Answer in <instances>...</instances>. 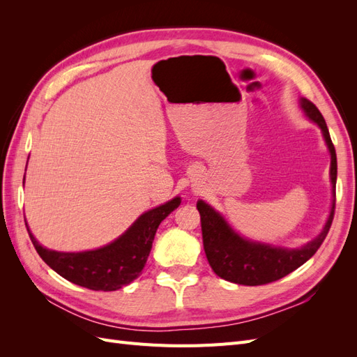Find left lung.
<instances>
[{
  "mask_svg": "<svg viewBox=\"0 0 357 357\" xmlns=\"http://www.w3.org/2000/svg\"><path fill=\"white\" fill-rule=\"evenodd\" d=\"M302 110L314 121L325 137L331 152V180L333 188V202L329 219L321 234L298 250L271 247L268 244L247 241L235 234L219 213H215L208 204L198 201L197 208L201 215V231L204 252L208 259L213 271L220 278L231 283L244 286H261L277 282L286 277L296 268L304 265L319 250L331 229L335 214V185H337V153L329 135L325 119L317 107L310 100H301Z\"/></svg>",
  "mask_w": 357,
  "mask_h": 357,
  "instance_id": "1",
  "label": "left lung"
}]
</instances>
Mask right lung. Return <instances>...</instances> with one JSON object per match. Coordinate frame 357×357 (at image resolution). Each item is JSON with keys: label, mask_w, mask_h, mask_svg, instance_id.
Listing matches in <instances>:
<instances>
[{"label": "right lung", "mask_w": 357, "mask_h": 357, "mask_svg": "<svg viewBox=\"0 0 357 357\" xmlns=\"http://www.w3.org/2000/svg\"><path fill=\"white\" fill-rule=\"evenodd\" d=\"M178 205L180 198L177 197L142 214L116 241L89 252L62 253L47 250L38 244L29 229L28 234L40 257L61 277L86 289L112 291L134 282L142 274L152 250L158 226Z\"/></svg>", "instance_id": "1"}]
</instances>
